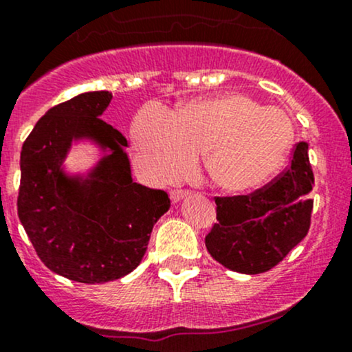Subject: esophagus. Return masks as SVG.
Listing matches in <instances>:
<instances>
[{
	"instance_id": "obj_1",
	"label": "esophagus",
	"mask_w": 352,
	"mask_h": 352,
	"mask_svg": "<svg viewBox=\"0 0 352 352\" xmlns=\"http://www.w3.org/2000/svg\"><path fill=\"white\" fill-rule=\"evenodd\" d=\"M186 195H188L186 190H173L171 192H169V196H171V201L173 203L181 201V199H183Z\"/></svg>"
}]
</instances>
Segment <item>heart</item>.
Returning <instances> with one entry per match:
<instances>
[{"instance_id": "obj_1", "label": "heart", "mask_w": 352, "mask_h": 352, "mask_svg": "<svg viewBox=\"0 0 352 352\" xmlns=\"http://www.w3.org/2000/svg\"><path fill=\"white\" fill-rule=\"evenodd\" d=\"M135 161L151 179L186 175L203 153L206 175L226 191H250L265 184L285 160L294 139L289 116L260 107L240 92L195 99L175 114L146 105L131 129Z\"/></svg>"}]
</instances>
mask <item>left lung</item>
Returning a JSON list of instances; mask_svg holds the SVG:
<instances>
[{"mask_svg":"<svg viewBox=\"0 0 352 352\" xmlns=\"http://www.w3.org/2000/svg\"><path fill=\"white\" fill-rule=\"evenodd\" d=\"M307 142L294 147L289 168L250 195L217 196V220L205 238L210 255L238 274L274 268L311 228L314 173Z\"/></svg>","mask_w":352,"mask_h":352,"instance_id":"1","label":"left lung"}]
</instances>
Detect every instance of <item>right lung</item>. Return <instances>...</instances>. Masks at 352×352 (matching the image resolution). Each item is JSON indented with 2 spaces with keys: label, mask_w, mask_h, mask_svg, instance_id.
Masks as SVG:
<instances>
[{
  "label": "right lung",
  "mask_w": 352,
  "mask_h": 352,
  "mask_svg": "<svg viewBox=\"0 0 352 352\" xmlns=\"http://www.w3.org/2000/svg\"><path fill=\"white\" fill-rule=\"evenodd\" d=\"M112 94L85 92L62 102L33 127L21 147L18 217L52 272L80 283L131 274L153 226L171 206L168 192L132 181L127 139L100 119ZM94 138L111 154L87 178L67 177L61 162L74 138Z\"/></svg>",
  "instance_id": "1"
}]
</instances>
